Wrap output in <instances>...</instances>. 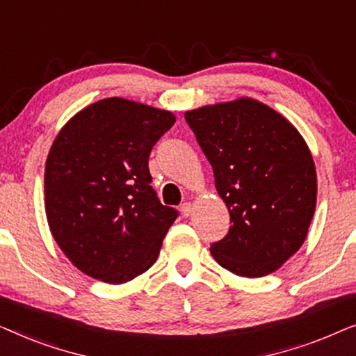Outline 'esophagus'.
I'll use <instances>...</instances> for the list:
<instances>
[{
	"instance_id": "esophagus-1",
	"label": "esophagus",
	"mask_w": 356,
	"mask_h": 356,
	"mask_svg": "<svg viewBox=\"0 0 356 356\" xmlns=\"http://www.w3.org/2000/svg\"><path fill=\"white\" fill-rule=\"evenodd\" d=\"M181 212L184 217H189L193 213V204L191 202H183L181 206Z\"/></svg>"
}]
</instances>
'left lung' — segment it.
I'll list each match as a JSON object with an SVG mask.
<instances>
[{
	"mask_svg": "<svg viewBox=\"0 0 356 356\" xmlns=\"http://www.w3.org/2000/svg\"><path fill=\"white\" fill-rule=\"evenodd\" d=\"M212 165L232 227L211 252L223 269L264 277L308 235L318 196L313 155L285 116L250 97L184 113Z\"/></svg>",
	"mask_w": 356,
	"mask_h": 356,
	"instance_id": "obj_1",
	"label": "left lung"
}]
</instances>
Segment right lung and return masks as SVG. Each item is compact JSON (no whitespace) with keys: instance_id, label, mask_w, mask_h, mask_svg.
Listing matches in <instances>:
<instances>
[{"instance_id":"add662e5","label":"right lung","mask_w":356,"mask_h":356,"mask_svg":"<svg viewBox=\"0 0 356 356\" xmlns=\"http://www.w3.org/2000/svg\"><path fill=\"white\" fill-rule=\"evenodd\" d=\"M172 111L111 97L63 126L45 165V212L67 259L105 284L154 266L178 212L150 186L149 155Z\"/></svg>"}]
</instances>
